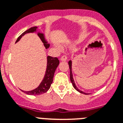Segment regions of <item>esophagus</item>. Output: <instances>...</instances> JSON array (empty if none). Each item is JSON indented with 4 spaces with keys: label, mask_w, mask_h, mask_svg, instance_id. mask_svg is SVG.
I'll use <instances>...</instances> for the list:
<instances>
[{
    "label": "esophagus",
    "mask_w": 123,
    "mask_h": 123,
    "mask_svg": "<svg viewBox=\"0 0 123 123\" xmlns=\"http://www.w3.org/2000/svg\"><path fill=\"white\" fill-rule=\"evenodd\" d=\"M67 60V56L66 55H63V56H61L60 60L61 61H66Z\"/></svg>",
    "instance_id": "obj_1"
}]
</instances>
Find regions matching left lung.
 Listing matches in <instances>:
<instances>
[{
	"mask_svg": "<svg viewBox=\"0 0 123 123\" xmlns=\"http://www.w3.org/2000/svg\"><path fill=\"white\" fill-rule=\"evenodd\" d=\"M68 65H69V67H70V81H71V82H72V85H73V87H74V88L76 90H77L78 92H79L80 93H83V94H86L85 93V92H82V91H81L77 87H76V85H75V83H74V81L73 80V74H72V61L70 60L68 62Z\"/></svg>",
	"mask_w": 123,
	"mask_h": 123,
	"instance_id": "8db88e82",
	"label": "left lung"
}]
</instances>
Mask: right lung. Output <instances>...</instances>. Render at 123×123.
Instances as JSON below:
<instances>
[{
  "instance_id": "right-lung-1",
  "label": "right lung",
  "mask_w": 123,
  "mask_h": 123,
  "mask_svg": "<svg viewBox=\"0 0 123 123\" xmlns=\"http://www.w3.org/2000/svg\"><path fill=\"white\" fill-rule=\"evenodd\" d=\"M37 27H31L30 29H28L25 31H24V33H22L18 37L17 40L16 41V43L18 42L20 40L21 38L22 37V36H24V35L26 34V33L35 32V31H37ZM37 34L38 36L39 37L41 40L42 41V42L43 43V45L46 48V49L49 48L50 44L48 43V42H47V40L45 38V36H44L43 33L38 32ZM59 60H58V59L56 57H52V56H47V65L45 74L44 76L42 81L40 84V85L37 88L34 89L33 90H31V91L25 92V91L22 90V92L25 93L27 94H29V95H38V94L46 93L50 89L51 84L53 82V76H54L56 68H57V67L59 65Z\"/></svg>"
}]
</instances>
